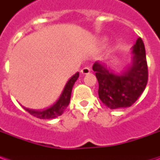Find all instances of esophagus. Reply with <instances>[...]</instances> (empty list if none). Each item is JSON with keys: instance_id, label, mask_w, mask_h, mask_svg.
<instances>
[{"instance_id": "1", "label": "esophagus", "mask_w": 160, "mask_h": 160, "mask_svg": "<svg viewBox=\"0 0 160 160\" xmlns=\"http://www.w3.org/2000/svg\"><path fill=\"white\" fill-rule=\"evenodd\" d=\"M80 72H81V73H82V74H88V73L91 72V68H89L86 67V68H82Z\"/></svg>"}]
</instances>
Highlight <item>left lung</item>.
I'll return each instance as SVG.
<instances>
[{
	"mask_svg": "<svg viewBox=\"0 0 160 160\" xmlns=\"http://www.w3.org/2000/svg\"><path fill=\"white\" fill-rule=\"evenodd\" d=\"M132 62L122 73H116L106 64L96 62L92 69L98 81V97L108 108L130 107L148 84V71L144 42L141 38L132 47Z\"/></svg>",
	"mask_w": 160,
	"mask_h": 160,
	"instance_id": "obj_1",
	"label": "left lung"
}]
</instances>
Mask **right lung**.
Listing matches in <instances>:
<instances>
[{
	"instance_id": "right-lung-1",
	"label": "right lung",
	"mask_w": 160,
	"mask_h": 160,
	"mask_svg": "<svg viewBox=\"0 0 160 160\" xmlns=\"http://www.w3.org/2000/svg\"><path fill=\"white\" fill-rule=\"evenodd\" d=\"M79 75H80V73L78 72L70 78L69 80L67 82L66 86L64 87L59 99L56 101L52 106H50L46 110H42V111L32 110V109L25 107H24V109L26 111H28L30 114L32 115L33 117H36V118H40V119H52V118H56L61 116L69 104L72 89H73L75 81L79 78Z\"/></svg>"
}]
</instances>
